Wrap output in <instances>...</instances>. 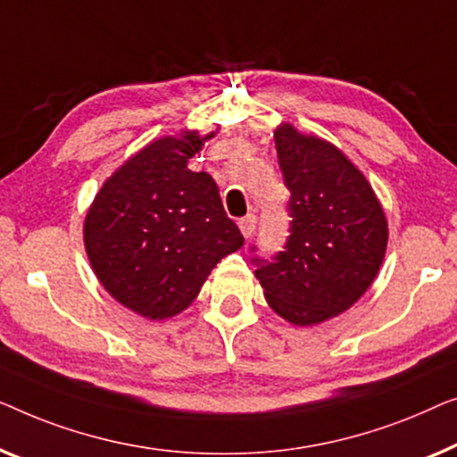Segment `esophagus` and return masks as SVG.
Instances as JSON below:
<instances>
[{
    "label": "esophagus",
    "mask_w": 457,
    "mask_h": 457,
    "mask_svg": "<svg viewBox=\"0 0 457 457\" xmlns=\"http://www.w3.org/2000/svg\"><path fill=\"white\" fill-rule=\"evenodd\" d=\"M237 226H240L244 237H250V236L254 234V229H256V217H254V215L242 217V220L237 221Z\"/></svg>",
    "instance_id": "esophagus-1"
}]
</instances>
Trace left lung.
Listing matches in <instances>:
<instances>
[{"label":"left lung","mask_w":457,"mask_h":457,"mask_svg":"<svg viewBox=\"0 0 457 457\" xmlns=\"http://www.w3.org/2000/svg\"><path fill=\"white\" fill-rule=\"evenodd\" d=\"M290 190V236L273 256L250 248L265 298L294 325H317L344 312L381 267L387 221L370 184L342 151L290 124L275 132Z\"/></svg>","instance_id":"left-lung-1"}]
</instances>
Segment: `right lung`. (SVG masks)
<instances>
[{
	"label": "right lung",
	"instance_id": "right-lung-1",
	"mask_svg": "<svg viewBox=\"0 0 457 457\" xmlns=\"http://www.w3.org/2000/svg\"><path fill=\"white\" fill-rule=\"evenodd\" d=\"M204 138H162L103 184L85 246L103 287L146 319L182 312L217 262L244 244L207 171L188 170Z\"/></svg>",
	"mask_w": 457,
	"mask_h": 457
}]
</instances>
